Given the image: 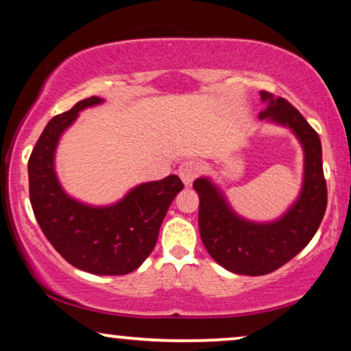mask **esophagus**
Wrapping results in <instances>:
<instances>
[{
  "instance_id": "esophagus-1",
  "label": "esophagus",
  "mask_w": 351,
  "mask_h": 351,
  "mask_svg": "<svg viewBox=\"0 0 351 351\" xmlns=\"http://www.w3.org/2000/svg\"><path fill=\"white\" fill-rule=\"evenodd\" d=\"M201 171H203V167L198 162H195V160H186L178 168V175L184 184H191L193 181L198 178Z\"/></svg>"
}]
</instances>
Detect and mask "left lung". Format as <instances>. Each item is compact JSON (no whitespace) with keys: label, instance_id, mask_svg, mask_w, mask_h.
<instances>
[{"label":"left lung","instance_id":"left-lung-1","mask_svg":"<svg viewBox=\"0 0 351 351\" xmlns=\"http://www.w3.org/2000/svg\"><path fill=\"white\" fill-rule=\"evenodd\" d=\"M269 107L261 119L291 127L305 150L304 189L287 215L271 224L241 219L231 211L216 186L206 178L195 181L199 195V234L209 256L228 271L244 276H264L295 257L315 236L327 209V181L322 165L320 136L285 99H274L263 90Z\"/></svg>","mask_w":351,"mask_h":351}]
</instances>
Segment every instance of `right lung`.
Masks as SVG:
<instances>
[{"label":"right lung","mask_w":351,"mask_h":351,"mask_svg":"<svg viewBox=\"0 0 351 351\" xmlns=\"http://www.w3.org/2000/svg\"><path fill=\"white\" fill-rule=\"evenodd\" d=\"M100 102L99 97L84 99L49 120L27 162L29 199L44 236L67 263L97 276H125L152 254L183 183L176 175L143 183L108 208H90L69 198L56 178V145L79 110Z\"/></svg>","instance_id":"add662e5"}]
</instances>
